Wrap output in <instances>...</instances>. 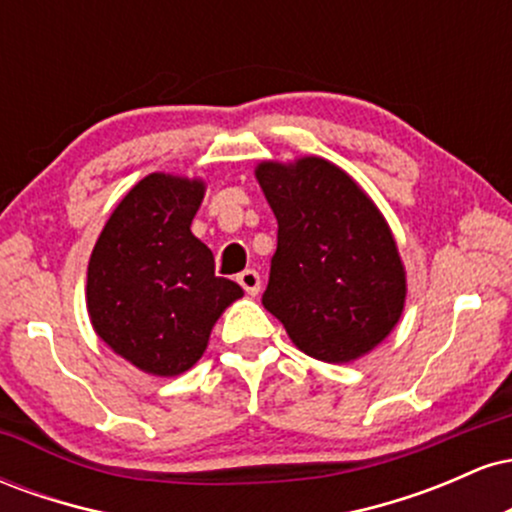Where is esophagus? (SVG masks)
<instances>
[{"label": "esophagus", "instance_id": "1", "mask_svg": "<svg viewBox=\"0 0 512 512\" xmlns=\"http://www.w3.org/2000/svg\"><path fill=\"white\" fill-rule=\"evenodd\" d=\"M238 284L243 286L248 296H257V293H260L262 281H260V274H257L255 269H245V272L238 274Z\"/></svg>", "mask_w": 512, "mask_h": 512}]
</instances>
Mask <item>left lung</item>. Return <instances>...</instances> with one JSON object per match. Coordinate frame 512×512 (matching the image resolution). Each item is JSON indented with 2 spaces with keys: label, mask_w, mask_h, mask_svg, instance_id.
Listing matches in <instances>:
<instances>
[{
  "label": "left lung",
  "mask_w": 512,
  "mask_h": 512,
  "mask_svg": "<svg viewBox=\"0 0 512 512\" xmlns=\"http://www.w3.org/2000/svg\"><path fill=\"white\" fill-rule=\"evenodd\" d=\"M279 233L262 305L303 354L351 363L395 330L407 269L383 211L320 156L255 168Z\"/></svg>",
  "instance_id": "8db88e82"
}]
</instances>
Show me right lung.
I'll return each instance as SVG.
<instances>
[{"label": "right lung", "mask_w": 512, "mask_h": 512, "mask_svg": "<svg viewBox=\"0 0 512 512\" xmlns=\"http://www.w3.org/2000/svg\"><path fill=\"white\" fill-rule=\"evenodd\" d=\"M204 192L202 178L149 173L117 204L88 260L93 332L156 378L195 366L223 310L243 298L190 231Z\"/></svg>", "instance_id": "add662e5"}]
</instances>
